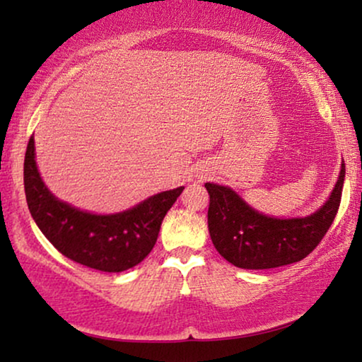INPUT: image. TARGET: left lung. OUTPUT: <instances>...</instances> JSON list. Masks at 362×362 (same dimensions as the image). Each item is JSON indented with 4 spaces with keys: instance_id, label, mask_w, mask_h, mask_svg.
Listing matches in <instances>:
<instances>
[{
    "instance_id": "1",
    "label": "left lung",
    "mask_w": 362,
    "mask_h": 362,
    "mask_svg": "<svg viewBox=\"0 0 362 362\" xmlns=\"http://www.w3.org/2000/svg\"><path fill=\"white\" fill-rule=\"evenodd\" d=\"M344 163L328 201L306 217L279 219L250 207L230 187L206 182L207 227L217 252L239 269L264 270L295 264L315 250L333 224L344 185Z\"/></svg>"
}]
</instances>
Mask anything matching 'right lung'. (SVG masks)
<instances>
[{
    "mask_svg": "<svg viewBox=\"0 0 362 362\" xmlns=\"http://www.w3.org/2000/svg\"><path fill=\"white\" fill-rule=\"evenodd\" d=\"M185 187L163 191L117 214H92L59 201L37 171L34 138L24 156V191L29 212L47 240L77 264L100 272H123L150 254L166 212Z\"/></svg>",
    "mask_w": 362,
    "mask_h": 362,
    "instance_id": "1",
    "label": "right lung"
}]
</instances>
